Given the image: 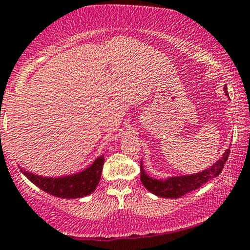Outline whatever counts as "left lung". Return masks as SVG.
<instances>
[{
    "instance_id": "obj_1",
    "label": "left lung",
    "mask_w": 250,
    "mask_h": 250,
    "mask_svg": "<svg viewBox=\"0 0 250 250\" xmlns=\"http://www.w3.org/2000/svg\"><path fill=\"white\" fill-rule=\"evenodd\" d=\"M225 92L228 94L227 87H224ZM229 96V94H228ZM230 149H227L223 157L218 160L217 163L211 167L209 169L205 170V171L195 173V175L189 176H178V177L167 178L165 181L154 180V178L147 176V173L144 170L143 164H140L141 170V182L145 186L147 190L151 193L156 194L157 196L160 198H167V199H177L181 196L186 195L191 190L200 188L208 180H212L213 177H217L220 172H222L223 167H224L225 163H227L228 157H229Z\"/></svg>"
}]
</instances>
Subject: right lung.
<instances>
[{"label":"right lung","instance_id":"1","mask_svg":"<svg viewBox=\"0 0 250 250\" xmlns=\"http://www.w3.org/2000/svg\"><path fill=\"white\" fill-rule=\"evenodd\" d=\"M104 156L98 157L85 171L65 177L51 178L33 175L21 169V172L45 193L63 199H77L91 194L98 186L103 171Z\"/></svg>","mask_w":250,"mask_h":250}]
</instances>
